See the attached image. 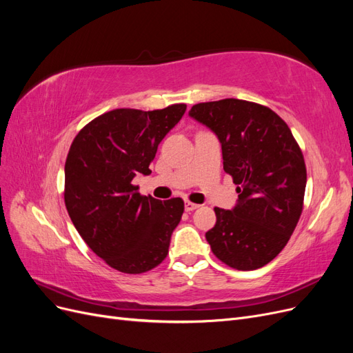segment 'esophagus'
Segmentation results:
<instances>
[{
	"mask_svg": "<svg viewBox=\"0 0 353 353\" xmlns=\"http://www.w3.org/2000/svg\"><path fill=\"white\" fill-rule=\"evenodd\" d=\"M185 212H193V210H196V209H199L200 206L199 205H196V203H191V201H185Z\"/></svg>",
	"mask_w": 353,
	"mask_h": 353,
	"instance_id": "obj_1",
	"label": "esophagus"
}]
</instances>
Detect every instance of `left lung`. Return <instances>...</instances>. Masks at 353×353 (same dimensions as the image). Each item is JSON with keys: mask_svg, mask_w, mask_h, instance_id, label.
Here are the masks:
<instances>
[{"mask_svg": "<svg viewBox=\"0 0 353 353\" xmlns=\"http://www.w3.org/2000/svg\"><path fill=\"white\" fill-rule=\"evenodd\" d=\"M190 116L215 132L223 170L237 185L232 210L215 208L206 240L216 258L253 271L276 258L303 210L306 166L290 128L266 105L239 99L194 104Z\"/></svg>", "mask_w": 353, "mask_h": 353, "instance_id": "8db88e82", "label": "left lung"}]
</instances>
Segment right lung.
Instances as JSON below:
<instances>
[{"label":"right lung","mask_w":353,"mask_h":353,"mask_svg":"<svg viewBox=\"0 0 353 353\" xmlns=\"http://www.w3.org/2000/svg\"><path fill=\"white\" fill-rule=\"evenodd\" d=\"M187 104L159 110L114 109L74 137L65 165V205L88 248L113 270L143 274L163 262L184 200L160 201L138 193L137 174L148 175L157 145Z\"/></svg>","instance_id":"obj_1"}]
</instances>
